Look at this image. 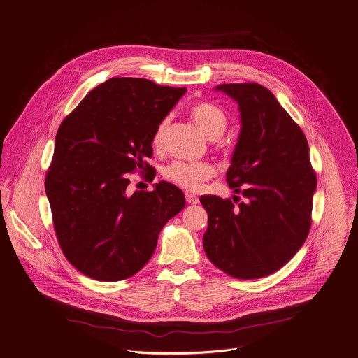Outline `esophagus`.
<instances>
[{"instance_id": "esophagus-1", "label": "esophagus", "mask_w": 358, "mask_h": 358, "mask_svg": "<svg viewBox=\"0 0 358 358\" xmlns=\"http://www.w3.org/2000/svg\"><path fill=\"white\" fill-rule=\"evenodd\" d=\"M185 199H187V202L191 203V205H195V203L199 202L198 196H195V195H192V194H185Z\"/></svg>"}]
</instances>
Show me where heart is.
Instances as JSON below:
<instances>
[{"label":"heart","instance_id":"b5f03b06","mask_svg":"<svg viewBox=\"0 0 358 358\" xmlns=\"http://www.w3.org/2000/svg\"><path fill=\"white\" fill-rule=\"evenodd\" d=\"M189 113L208 139L217 141L219 138L223 136L229 121L222 108H219L212 102H196L191 106ZM169 124H170V117H164L163 121L157 125L152 139L153 146L156 149L163 148ZM213 173H215L213 166L206 162H184V160H176L170 163L163 171L164 177L169 181L188 191L198 189L205 180L213 176Z\"/></svg>","mask_w":358,"mask_h":358}]
</instances>
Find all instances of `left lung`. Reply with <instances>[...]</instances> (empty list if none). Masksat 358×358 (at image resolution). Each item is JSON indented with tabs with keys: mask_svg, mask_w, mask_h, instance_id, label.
Here are the masks:
<instances>
[{
	"mask_svg": "<svg viewBox=\"0 0 358 358\" xmlns=\"http://www.w3.org/2000/svg\"><path fill=\"white\" fill-rule=\"evenodd\" d=\"M216 90L239 103L242 129L226 181L245 201L236 195L233 201L199 198L208 212L203 249L230 277L263 278L305 243L316 174L303 132L270 90L257 83L220 84Z\"/></svg>",
	"mask_w": 358,
	"mask_h": 358,
	"instance_id": "left-lung-1",
	"label": "left lung"
}]
</instances>
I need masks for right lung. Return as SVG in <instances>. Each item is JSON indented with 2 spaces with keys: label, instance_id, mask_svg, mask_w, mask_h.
<instances>
[{
  "label": "right lung",
  "instance_id": "right-lung-1",
  "mask_svg": "<svg viewBox=\"0 0 358 358\" xmlns=\"http://www.w3.org/2000/svg\"><path fill=\"white\" fill-rule=\"evenodd\" d=\"M187 88L113 77L64 117L45 188L64 257L84 275L127 280L153 256L163 226L185 206L176 185L128 192L136 169L150 170L152 139Z\"/></svg>",
  "mask_w": 358,
  "mask_h": 358
}]
</instances>
